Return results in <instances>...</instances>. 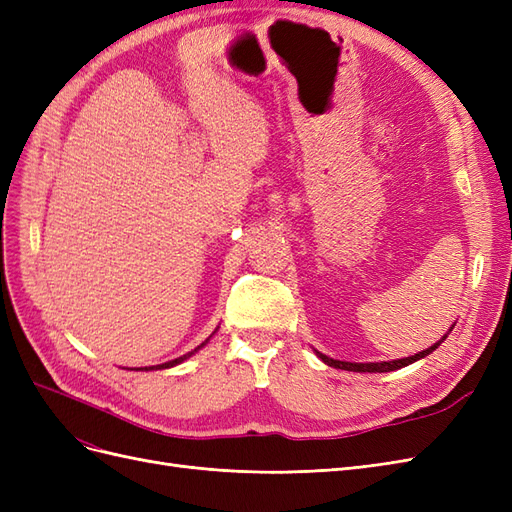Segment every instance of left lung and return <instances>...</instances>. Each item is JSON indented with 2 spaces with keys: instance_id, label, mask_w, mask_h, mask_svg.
I'll return each instance as SVG.
<instances>
[{
  "instance_id": "1",
  "label": "left lung",
  "mask_w": 512,
  "mask_h": 512,
  "mask_svg": "<svg viewBox=\"0 0 512 512\" xmlns=\"http://www.w3.org/2000/svg\"><path fill=\"white\" fill-rule=\"evenodd\" d=\"M446 339V335L440 339L438 344H433L431 348H427V350H423V352H418V354H414V356H408V359H397V361H389V363H346V361H335V359H329V356H324V354H320L318 352V356L320 359L327 363V365H331V367H335V369H346V371H378V374H382V371H395V369H399V367H406V365H410V363H414V361H418V359H423V356H427V354H431L433 350H436L442 342Z\"/></svg>"
}]
</instances>
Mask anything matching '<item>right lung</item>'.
<instances>
[{
	"mask_svg": "<svg viewBox=\"0 0 512 512\" xmlns=\"http://www.w3.org/2000/svg\"><path fill=\"white\" fill-rule=\"evenodd\" d=\"M207 342H209V339H207ZM207 342H203V344H200L198 348H203ZM198 348H194V352L198 350ZM194 352H188V354H183V356H179V359H175V361H168V363H162V365H153V367H141V369H166V367H173V365H177V363H181V361H185V359H188V356L190 354H194Z\"/></svg>",
	"mask_w": 512,
	"mask_h": 512,
	"instance_id": "right-lung-1",
	"label": "right lung"
}]
</instances>
